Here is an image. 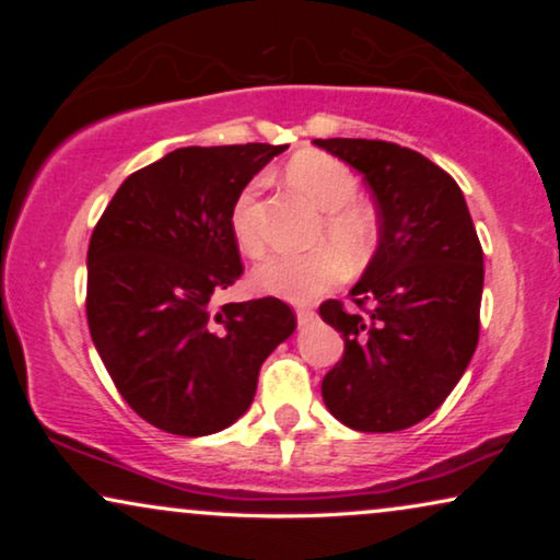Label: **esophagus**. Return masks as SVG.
Here are the masks:
<instances>
[{
    "mask_svg": "<svg viewBox=\"0 0 560 560\" xmlns=\"http://www.w3.org/2000/svg\"><path fill=\"white\" fill-rule=\"evenodd\" d=\"M295 313H298V324L301 326H305V324H311L313 318H316V311L311 308V305H298L295 308Z\"/></svg>",
    "mask_w": 560,
    "mask_h": 560,
    "instance_id": "34e87169",
    "label": "esophagus"
}]
</instances>
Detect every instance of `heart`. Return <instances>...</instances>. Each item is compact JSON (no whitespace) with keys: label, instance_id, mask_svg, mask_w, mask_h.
<instances>
[{"label":"heart","instance_id":"heart-1","mask_svg":"<svg viewBox=\"0 0 560 560\" xmlns=\"http://www.w3.org/2000/svg\"><path fill=\"white\" fill-rule=\"evenodd\" d=\"M288 180L324 211L313 244L305 255H282L259 265L252 280L265 293L288 301H313L334 288L347 265L357 267L372 257L380 242V219L370 206L357 201L359 180L347 163L326 152H298L288 163ZM259 183H247L232 206V234L242 255H265V234L257 219ZM342 257L339 258L338 255Z\"/></svg>","mask_w":560,"mask_h":560}]
</instances>
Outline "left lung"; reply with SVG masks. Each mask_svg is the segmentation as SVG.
I'll use <instances>...</instances> for the list:
<instances>
[{
	"label": "left lung",
	"mask_w": 560,
	"mask_h": 560,
	"mask_svg": "<svg viewBox=\"0 0 560 560\" xmlns=\"http://www.w3.org/2000/svg\"><path fill=\"white\" fill-rule=\"evenodd\" d=\"M313 142L364 175L380 213V247L349 293L354 308H318L343 339L320 393L354 431H402L441 408L477 349V229L456 180L420 152L385 140Z\"/></svg>",
	"instance_id": "1"
}]
</instances>
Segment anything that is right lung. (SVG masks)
Returning <instances> with one entry per match:
<instances>
[{
  "label": "right lung",
  "instance_id": "1",
  "mask_svg": "<svg viewBox=\"0 0 560 560\" xmlns=\"http://www.w3.org/2000/svg\"><path fill=\"white\" fill-rule=\"evenodd\" d=\"M288 144L180 148L129 175L89 242L86 318L119 395L175 435L242 418L259 366L295 331L280 298L213 308L244 265L232 234L240 190Z\"/></svg>",
  "mask_w": 560,
  "mask_h": 560
}]
</instances>
